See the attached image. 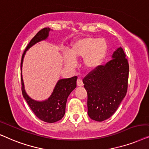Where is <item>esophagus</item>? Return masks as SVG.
I'll return each mask as SVG.
<instances>
[{"label":"esophagus","instance_id":"obj_1","mask_svg":"<svg viewBox=\"0 0 149 149\" xmlns=\"http://www.w3.org/2000/svg\"><path fill=\"white\" fill-rule=\"evenodd\" d=\"M77 85H78V86H82L83 85H84L82 80H81V79H78V80H77Z\"/></svg>","mask_w":149,"mask_h":149}]
</instances>
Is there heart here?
<instances>
[{
	"label": "heart",
	"mask_w": 149,
	"mask_h": 149,
	"mask_svg": "<svg viewBox=\"0 0 149 149\" xmlns=\"http://www.w3.org/2000/svg\"><path fill=\"white\" fill-rule=\"evenodd\" d=\"M108 51V43L104 38L84 37L73 43L69 54H65V62L69 66H73L75 64L74 59L84 58L85 68L94 70L104 62Z\"/></svg>",
	"instance_id": "obj_1"
}]
</instances>
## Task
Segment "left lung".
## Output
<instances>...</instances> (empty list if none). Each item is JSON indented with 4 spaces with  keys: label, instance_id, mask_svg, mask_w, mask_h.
Segmentation results:
<instances>
[{
    "label": "left lung",
    "instance_id": "1",
    "mask_svg": "<svg viewBox=\"0 0 149 149\" xmlns=\"http://www.w3.org/2000/svg\"><path fill=\"white\" fill-rule=\"evenodd\" d=\"M123 49L118 47L112 60L91 71L83 79L88 95V114L103 121L116 112L125 97L128 86L129 63Z\"/></svg>",
    "mask_w": 149,
    "mask_h": 149
}]
</instances>
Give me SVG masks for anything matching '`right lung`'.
Wrapping results in <instances>:
<instances>
[{
  "label": "right lung",
  "instance_id": "obj_1",
  "mask_svg": "<svg viewBox=\"0 0 149 149\" xmlns=\"http://www.w3.org/2000/svg\"><path fill=\"white\" fill-rule=\"evenodd\" d=\"M50 31L49 28H44L41 29L31 39L29 45L26 47L24 52L21 61V82L22 93L24 98L26 101L28 105L36 115L37 117L46 123H55L61 120L65 114V108L67 98L69 94L76 87V81L78 77L73 76L70 78H65L59 80L55 86L54 91L50 97L45 101L38 102L31 99L26 93L24 82L22 76V67L23 59L26 52L37 43L45 40L49 35Z\"/></svg>",
  "mask_w": 149,
  "mask_h": 149
}]
</instances>
